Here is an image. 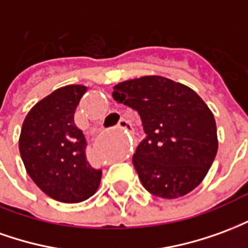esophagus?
<instances>
[{"instance_id":"34e87169","label":"esophagus","mask_w":248,"mask_h":248,"mask_svg":"<svg viewBox=\"0 0 248 248\" xmlns=\"http://www.w3.org/2000/svg\"><path fill=\"white\" fill-rule=\"evenodd\" d=\"M118 126H119V127H121V129L129 130V129H130V122H129V121H127V119L121 118V121H119Z\"/></svg>"}]
</instances>
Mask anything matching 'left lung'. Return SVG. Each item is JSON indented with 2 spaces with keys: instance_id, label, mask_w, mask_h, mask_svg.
I'll list each match as a JSON object with an SVG mask.
<instances>
[{
  "instance_id": "8db88e82",
  "label": "left lung",
  "mask_w": 248,
  "mask_h": 248,
  "mask_svg": "<svg viewBox=\"0 0 248 248\" xmlns=\"http://www.w3.org/2000/svg\"><path fill=\"white\" fill-rule=\"evenodd\" d=\"M114 99L138 111L146 138L133 156L140 182L153 195L183 197L202 182L218 151L211 110L190 87L159 76L114 86Z\"/></svg>"
}]
</instances>
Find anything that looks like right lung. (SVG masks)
Instances as JSON below:
<instances>
[{
  "instance_id": "add662e5",
  "label": "right lung",
  "mask_w": 248,
  "mask_h": 248,
  "mask_svg": "<svg viewBox=\"0 0 248 248\" xmlns=\"http://www.w3.org/2000/svg\"><path fill=\"white\" fill-rule=\"evenodd\" d=\"M86 90L83 85L54 90L31 108L19 135V154L29 177L46 195L62 203L86 201L102 177L87 162L85 135L74 124Z\"/></svg>"
}]
</instances>
